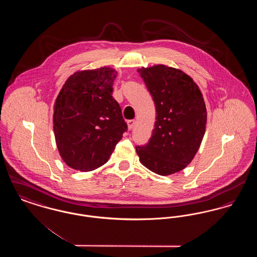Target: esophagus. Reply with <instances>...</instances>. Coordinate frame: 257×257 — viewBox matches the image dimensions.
<instances>
[{
  "label": "esophagus",
  "instance_id": "34e87169",
  "mask_svg": "<svg viewBox=\"0 0 257 257\" xmlns=\"http://www.w3.org/2000/svg\"><path fill=\"white\" fill-rule=\"evenodd\" d=\"M135 122H136V121H135L134 119L127 121V125H128V129H129V130L133 129V127L135 126Z\"/></svg>",
  "mask_w": 257,
  "mask_h": 257
}]
</instances>
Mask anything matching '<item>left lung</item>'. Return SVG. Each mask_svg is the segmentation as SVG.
<instances>
[{
    "label": "left lung",
    "mask_w": 257,
    "mask_h": 257,
    "mask_svg": "<svg viewBox=\"0 0 257 257\" xmlns=\"http://www.w3.org/2000/svg\"><path fill=\"white\" fill-rule=\"evenodd\" d=\"M138 72L156 109L148 144L136 147L140 162L159 175L184 170L195 158L205 134L207 111L196 82L182 70L157 64Z\"/></svg>",
    "instance_id": "8db88e82"
}]
</instances>
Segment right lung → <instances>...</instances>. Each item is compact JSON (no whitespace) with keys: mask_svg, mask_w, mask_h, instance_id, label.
Masks as SVG:
<instances>
[{"mask_svg":"<svg viewBox=\"0 0 257 257\" xmlns=\"http://www.w3.org/2000/svg\"><path fill=\"white\" fill-rule=\"evenodd\" d=\"M116 70H81L65 81L54 104L53 128L63 162L80 171L108 162L127 130L121 109L112 98Z\"/></svg>","mask_w":257,"mask_h":257,"instance_id":"1","label":"right lung"}]
</instances>
